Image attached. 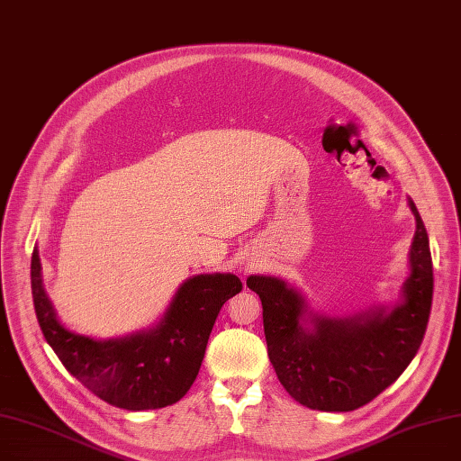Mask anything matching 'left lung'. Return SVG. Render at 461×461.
<instances>
[{"mask_svg":"<svg viewBox=\"0 0 461 461\" xmlns=\"http://www.w3.org/2000/svg\"><path fill=\"white\" fill-rule=\"evenodd\" d=\"M416 231L409 276L393 305L354 316H330L309 307L286 280L250 275L247 286L262 299L267 354L280 384L314 411L348 412L393 384L412 362L428 328L433 297L429 239L412 199Z\"/></svg>","mask_w":461,"mask_h":461,"instance_id":"8db88e82","label":"left lung"}]
</instances>
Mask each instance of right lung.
<instances>
[{
	"instance_id": "1",
	"label": "right lung",
	"mask_w": 461,
	"mask_h": 461,
	"mask_svg": "<svg viewBox=\"0 0 461 461\" xmlns=\"http://www.w3.org/2000/svg\"><path fill=\"white\" fill-rule=\"evenodd\" d=\"M37 247L32 254V294L39 326L64 367L92 393L126 411L176 403L202 367L214 320L243 285L233 273L194 275L176 288L152 328L124 337L94 339L58 320L41 273Z\"/></svg>"
}]
</instances>
